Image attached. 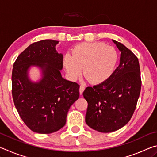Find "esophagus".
<instances>
[{
    "instance_id": "34e87169",
    "label": "esophagus",
    "mask_w": 157,
    "mask_h": 157,
    "mask_svg": "<svg viewBox=\"0 0 157 157\" xmlns=\"http://www.w3.org/2000/svg\"><path fill=\"white\" fill-rule=\"evenodd\" d=\"M85 89V87L84 86H83V85H81L80 86H79V94H80V95L82 94V93L84 92Z\"/></svg>"
}]
</instances>
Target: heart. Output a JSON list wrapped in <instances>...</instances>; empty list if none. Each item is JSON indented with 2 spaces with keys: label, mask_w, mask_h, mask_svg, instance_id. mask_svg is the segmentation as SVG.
Masks as SVG:
<instances>
[{
  "label": "heart",
  "mask_w": 157,
  "mask_h": 157,
  "mask_svg": "<svg viewBox=\"0 0 157 157\" xmlns=\"http://www.w3.org/2000/svg\"><path fill=\"white\" fill-rule=\"evenodd\" d=\"M118 62V53L114 48L102 42L78 44L72 55L66 54L63 64L71 80L81 75L82 68L86 79L94 84L103 83L112 75Z\"/></svg>",
  "instance_id": "heart-1"
}]
</instances>
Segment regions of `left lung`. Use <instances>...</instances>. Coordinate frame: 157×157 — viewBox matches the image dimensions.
I'll use <instances>...</instances> for the list:
<instances>
[{
	"mask_svg": "<svg viewBox=\"0 0 157 157\" xmlns=\"http://www.w3.org/2000/svg\"><path fill=\"white\" fill-rule=\"evenodd\" d=\"M112 41L121 52L119 66L107 81L86 87L83 92L88 102L86 123L102 133L115 132L128 123L141 88L138 58L123 44Z\"/></svg>",
	"mask_w": 157,
	"mask_h": 157,
	"instance_id": "8db88e82",
	"label": "left lung"
}]
</instances>
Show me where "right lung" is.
Here are the masks:
<instances>
[{
  "label": "right lung",
  "instance_id": "add662e5",
  "mask_svg": "<svg viewBox=\"0 0 157 157\" xmlns=\"http://www.w3.org/2000/svg\"><path fill=\"white\" fill-rule=\"evenodd\" d=\"M58 41L46 39L29 46L17 57L12 75V97L24 123L34 132L51 134L65 125L68 111L79 97V85L62 78L63 55ZM39 68L41 78L31 80L29 71Z\"/></svg>",
  "mask_w": 157,
  "mask_h": 157
}]
</instances>
